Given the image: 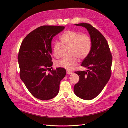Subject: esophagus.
Here are the masks:
<instances>
[{
    "instance_id": "1",
    "label": "esophagus",
    "mask_w": 128,
    "mask_h": 128,
    "mask_svg": "<svg viewBox=\"0 0 128 128\" xmlns=\"http://www.w3.org/2000/svg\"><path fill=\"white\" fill-rule=\"evenodd\" d=\"M66 73H67V74H72V72H70V71H67L66 72Z\"/></svg>"
}]
</instances>
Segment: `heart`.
I'll list each match as a JSON object with an SVG mask.
<instances>
[{"instance_id":"1","label":"heart","mask_w":128,"mask_h":128,"mask_svg":"<svg viewBox=\"0 0 128 128\" xmlns=\"http://www.w3.org/2000/svg\"><path fill=\"white\" fill-rule=\"evenodd\" d=\"M61 43L66 47L70 48V58H63L56 62V66L68 70H73L80 60L86 58L90 53L92 49V39L87 34L73 31L65 32L60 38ZM62 48L60 43H55L53 48V55L56 58H59Z\"/></svg>"}]
</instances>
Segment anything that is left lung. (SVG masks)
<instances>
[{"mask_svg":"<svg viewBox=\"0 0 128 128\" xmlns=\"http://www.w3.org/2000/svg\"><path fill=\"white\" fill-rule=\"evenodd\" d=\"M76 26L85 27L92 39V49L81 66L89 69L87 72L77 71L79 82L75 85V94L84 100H91L102 91L111 75L112 56L107 40L104 36L89 24Z\"/></svg>","mask_w":128,"mask_h":128,"instance_id":"1","label":"left lung"}]
</instances>
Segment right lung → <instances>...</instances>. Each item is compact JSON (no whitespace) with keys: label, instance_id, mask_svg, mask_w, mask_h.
Masks as SVG:
<instances>
[{"label":"right lung","instance_id":"1","mask_svg":"<svg viewBox=\"0 0 128 128\" xmlns=\"http://www.w3.org/2000/svg\"><path fill=\"white\" fill-rule=\"evenodd\" d=\"M64 28L40 26L30 33L21 44L18 58L20 78L30 92L39 100H48L55 98L66 75L63 68L51 70L52 40ZM50 70V72L47 73Z\"/></svg>","mask_w":128,"mask_h":128}]
</instances>
